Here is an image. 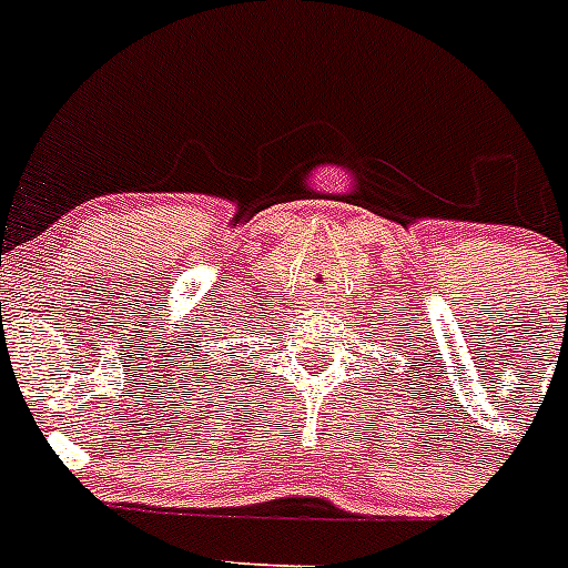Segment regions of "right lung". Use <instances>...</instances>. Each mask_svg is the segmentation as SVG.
<instances>
[{"mask_svg":"<svg viewBox=\"0 0 568 568\" xmlns=\"http://www.w3.org/2000/svg\"><path fill=\"white\" fill-rule=\"evenodd\" d=\"M224 329H227V326H224ZM192 344H195V341H192ZM195 364H197V367H192V371H197V373H206L212 367V364H206L204 358H201V362H195Z\"/></svg>","mask_w":568,"mask_h":568,"instance_id":"right-lung-1","label":"right lung"}]
</instances>
